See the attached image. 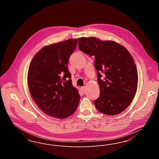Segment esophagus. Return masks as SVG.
<instances>
[{
	"label": "esophagus",
	"mask_w": 159,
	"mask_h": 159,
	"mask_svg": "<svg viewBox=\"0 0 159 159\" xmlns=\"http://www.w3.org/2000/svg\"><path fill=\"white\" fill-rule=\"evenodd\" d=\"M81 90L82 91L83 94H84V93H85V88H84V86L82 87V88H81Z\"/></svg>",
	"instance_id": "obj_1"
}]
</instances>
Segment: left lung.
Listing matches in <instances>:
<instances>
[{
  "instance_id": "left-lung-1",
  "label": "left lung",
  "mask_w": 159,
  "mask_h": 159,
  "mask_svg": "<svg viewBox=\"0 0 159 159\" xmlns=\"http://www.w3.org/2000/svg\"><path fill=\"white\" fill-rule=\"evenodd\" d=\"M80 51L94 56L98 75L99 97L94 105L99 112L114 116L123 111L136 94L138 76L134 60L123 46L113 40L95 37L78 39ZM105 77L101 80V74Z\"/></svg>"
}]
</instances>
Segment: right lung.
<instances>
[{
    "label": "right lung",
    "mask_w": 159,
    "mask_h": 159,
    "mask_svg": "<svg viewBox=\"0 0 159 159\" xmlns=\"http://www.w3.org/2000/svg\"><path fill=\"white\" fill-rule=\"evenodd\" d=\"M77 45L70 39L45 46L31 61L27 85L38 107L47 115L63 119L76 111L80 98L72 84L68 58Z\"/></svg>",
    "instance_id": "1"
}]
</instances>
